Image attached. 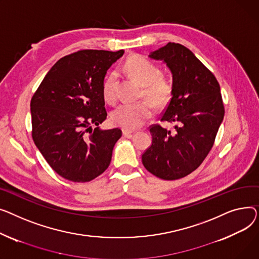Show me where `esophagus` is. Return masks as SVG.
I'll use <instances>...</instances> for the list:
<instances>
[{
	"label": "esophagus",
	"mask_w": 259,
	"mask_h": 259,
	"mask_svg": "<svg viewBox=\"0 0 259 259\" xmlns=\"http://www.w3.org/2000/svg\"><path fill=\"white\" fill-rule=\"evenodd\" d=\"M134 133V131H131V130H127V128H123L122 130V134L124 137H131V135Z\"/></svg>",
	"instance_id": "1"
}]
</instances>
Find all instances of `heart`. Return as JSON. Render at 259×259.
<instances>
[{
	"label": "heart",
	"mask_w": 259,
	"mask_h": 259,
	"mask_svg": "<svg viewBox=\"0 0 259 259\" xmlns=\"http://www.w3.org/2000/svg\"><path fill=\"white\" fill-rule=\"evenodd\" d=\"M128 76L143 87V96L153 102L157 108L168 104L174 92L172 82L163 77L161 69L140 55L131 56L124 64ZM104 99L114 103L117 99V75L111 73L103 81ZM149 100L135 103H123L112 113L113 122L127 130L141 126L154 112V105Z\"/></svg>",
	"instance_id": "heart-1"
}]
</instances>
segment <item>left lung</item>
I'll list each match as a JSON object with an SVG mask.
<instances>
[{
    "label": "left lung",
    "instance_id": "8db88e82",
    "mask_svg": "<svg viewBox=\"0 0 259 259\" xmlns=\"http://www.w3.org/2000/svg\"><path fill=\"white\" fill-rule=\"evenodd\" d=\"M172 74V97L161 121L176 123L175 132L150 126L151 145L142 155L145 168L163 180L184 178L199 167L213 146L224 119L220 84L183 45L168 42L150 52Z\"/></svg>",
    "mask_w": 259,
    "mask_h": 259
}]
</instances>
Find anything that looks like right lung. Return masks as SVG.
Segmentation results:
<instances>
[{"instance_id": "1", "label": "right lung", "mask_w": 259, "mask_h": 259, "mask_svg": "<svg viewBox=\"0 0 259 259\" xmlns=\"http://www.w3.org/2000/svg\"><path fill=\"white\" fill-rule=\"evenodd\" d=\"M123 53L81 50L60 58L31 99L33 141L52 169L69 181H92L111 163L122 132L98 127L108 116L102 85Z\"/></svg>"}]
</instances>
